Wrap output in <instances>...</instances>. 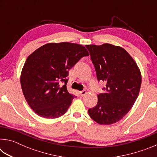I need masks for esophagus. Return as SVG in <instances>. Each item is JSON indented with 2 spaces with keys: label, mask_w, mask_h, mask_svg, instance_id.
I'll return each mask as SVG.
<instances>
[{
  "label": "esophagus",
  "mask_w": 157,
  "mask_h": 157,
  "mask_svg": "<svg viewBox=\"0 0 157 157\" xmlns=\"http://www.w3.org/2000/svg\"><path fill=\"white\" fill-rule=\"evenodd\" d=\"M86 94V91H85V90H84V91H82L79 92V94H80L81 96H84V95H85V94Z\"/></svg>",
  "instance_id": "1"
}]
</instances>
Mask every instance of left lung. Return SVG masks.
<instances>
[{
    "label": "left lung",
    "mask_w": 157,
    "mask_h": 157,
    "mask_svg": "<svg viewBox=\"0 0 157 157\" xmlns=\"http://www.w3.org/2000/svg\"><path fill=\"white\" fill-rule=\"evenodd\" d=\"M98 81L105 82V93L98 95V104L88 110L94 121L111 124L121 120L131 109L139 94L141 74L123 48L104 44L86 45Z\"/></svg>",
    "instance_id": "left-lung-1"
}]
</instances>
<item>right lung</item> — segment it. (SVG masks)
<instances>
[{
  "mask_svg": "<svg viewBox=\"0 0 157 157\" xmlns=\"http://www.w3.org/2000/svg\"><path fill=\"white\" fill-rule=\"evenodd\" d=\"M89 55L85 47L69 42L45 44L29 55L21 84L26 101L37 115L56 118L67 111L76 98L66 88L68 71Z\"/></svg>",
  "mask_w": 157,
  "mask_h": 157,
  "instance_id": "right-lung-1",
  "label": "right lung"
}]
</instances>
